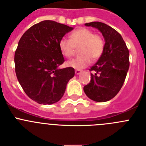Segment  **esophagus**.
Here are the masks:
<instances>
[{"label":"esophagus","instance_id":"obj_1","mask_svg":"<svg viewBox=\"0 0 146 146\" xmlns=\"http://www.w3.org/2000/svg\"><path fill=\"white\" fill-rule=\"evenodd\" d=\"M81 72H82V71H81V70H78V69H77V70H75V74L78 75V74H80Z\"/></svg>","mask_w":146,"mask_h":146}]
</instances>
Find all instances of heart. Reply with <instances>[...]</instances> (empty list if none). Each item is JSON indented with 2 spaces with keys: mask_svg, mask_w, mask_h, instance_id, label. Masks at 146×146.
<instances>
[{
  "mask_svg": "<svg viewBox=\"0 0 146 146\" xmlns=\"http://www.w3.org/2000/svg\"><path fill=\"white\" fill-rule=\"evenodd\" d=\"M104 39L101 35L94 33L91 30L80 28L75 30L69 36V39L62 38L58 46L61 54L66 58L74 55L76 47H80V55L67 61L66 65L76 69H82L91 64V60H96L102 55L104 50Z\"/></svg>",
  "mask_w": 146,
  "mask_h": 146,
  "instance_id": "obj_1",
  "label": "heart"
}]
</instances>
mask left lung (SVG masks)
<instances>
[{
    "instance_id": "obj_1",
    "label": "left lung",
    "mask_w": 146,
    "mask_h": 146,
    "mask_svg": "<svg viewBox=\"0 0 146 146\" xmlns=\"http://www.w3.org/2000/svg\"><path fill=\"white\" fill-rule=\"evenodd\" d=\"M98 29L104 38L102 55L90 69L91 81L83 88L86 96L97 102H108L116 96L123 86L129 67V50L118 31L100 22L86 23Z\"/></svg>"
}]
</instances>
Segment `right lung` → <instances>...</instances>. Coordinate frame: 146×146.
<instances>
[{"label":"right lung","instance_id":"obj_1","mask_svg":"<svg viewBox=\"0 0 146 146\" xmlns=\"http://www.w3.org/2000/svg\"><path fill=\"white\" fill-rule=\"evenodd\" d=\"M73 29L44 20L27 30L19 41L15 54L17 77L28 97L38 104L58 102L74 76V68H58L64 62L59 41Z\"/></svg>","mask_w":146,"mask_h":146}]
</instances>
